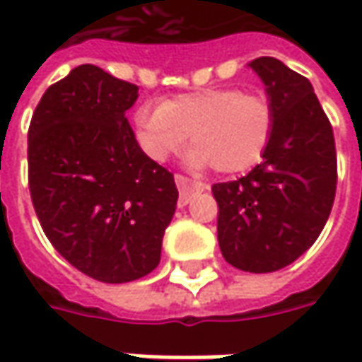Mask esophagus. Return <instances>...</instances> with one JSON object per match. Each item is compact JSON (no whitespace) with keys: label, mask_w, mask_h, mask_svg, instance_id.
<instances>
[{"label":"esophagus","mask_w":362,"mask_h":362,"mask_svg":"<svg viewBox=\"0 0 362 362\" xmlns=\"http://www.w3.org/2000/svg\"><path fill=\"white\" fill-rule=\"evenodd\" d=\"M175 183H177V189H179V207L187 205L189 199H191V195H193L195 191H203V189H205L203 183L193 181V179H189L185 175H175Z\"/></svg>","instance_id":"obj_1"}]
</instances>
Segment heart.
I'll return each mask as SVG.
<instances>
[{"mask_svg": "<svg viewBox=\"0 0 362 362\" xmlns=\"http://www.w3.org/2000/svg\"><path fill=\"white\" fill-rule=\"evenodd\" d=\"M274 124L270 100L240 88L189 92L134 112L136 141L151 159L165 160L189 136V165H211L219 173H242L264 159Z\"/></svg>", "mask_w": 362, "mask_h": 362, "instance_id": "obj_1", "label": "heart"}]
</instances>
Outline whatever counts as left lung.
I'll use <instances>...</instances> for the list:
<instances>
[{
  "mask_svg": "<svg viewBox=\"0 0 362 362\" xmlns=\"http://www.w3.org/2000/svg\"><path fill=\"white\" fill-rule=\"evenodd\" d=\"M250 68L266 84L276 112L274 134L259 165L211 191L226 262L266 274L290 266L320 235L337 193V148L308 78L270 56Z\"/></svg>",
  "mask_w": 362,
  "mask_h": 362,
  "instance_id": "8db88e82",
  "label": "left lung"
}]
</instances>
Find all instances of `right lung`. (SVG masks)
Segmentation results:
<instances>
[{"label":"right lung","instance_id":"right-lung-1","mask_svg":"<svg viewBox=\"0 0 362 362\" xmlns=\"http://www.w3.org/2000/svg\"><path fill=\"white\" fill-rule=\"evenodd\" d=\"M139 86L82 64L44 92L28 131V181L52 245L76 270L124 284L159 266L177 207L173 175L139 146Z\"/></svg>","mask_w":362,"mask_h":362}]
</instances>
